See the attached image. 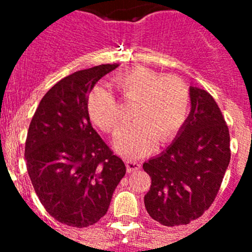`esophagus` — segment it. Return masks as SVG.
Here are the masks:
<instances>
[{
	"instance_id": "1",
	"label": "esophagus",
	"mask_w": 252,
	"mask_h": 252,
	"mask_svg": "<svg viewBox=\"0 0 252 252\" xmlns=\"http://www.w3.org/2000/svg\"><path fill=\"white\" fill-rule=\"evenodd\" d=\"M126 164V169H127V173H133V171H137L141 168V164L139 161H136L135 159H127L125 161Z\"/></svg>"
}]
</instances>
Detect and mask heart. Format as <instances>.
<instances>
[{"label": "heart", "instance_id": "heart-1", "mask_svg": "<svg viewBox=\"0 0 252 252\" xmlns=\"http://www.w3.org/2000/svg\"><path fill=\"white\" fill-rule=\"evenodd\" d=\"M121 98L135 103L131 125L116 133L115 149L126 157H142L160 142H168L184 125L189 91L183 79L162 75L145 66L128 69L113 79ZM87 108L92 121L107 132H115L122 121L120 106L107 87L97 86L88 95Z\"/></svg>", "mask_w": 252, "mask_h": 252}]
</instances>
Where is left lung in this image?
I'll return each instance as SVG.
<instances>
[{"instance_id":"obj_1","label":"left lung","mask_w":252,"mask_h":252,"mask_svg":"<svg viewBox=\"0 0 252 252\" xmlns=\"http://www.w3.org/2000/svg\"><path fill=\"white\" fill-rule=\"evenodd\" d=\"M190 112L174 141L144 162L150 190L148 213L162 226L188 224L215 201L230 164V132L220 107L207 91L189 87Z\"/></svg>"}]
</instances>
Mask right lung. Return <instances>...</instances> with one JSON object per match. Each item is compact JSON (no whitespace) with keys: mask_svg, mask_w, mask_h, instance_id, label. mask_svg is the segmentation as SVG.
<instances>
[{"mask_svg":"<svg viewBox=\"0 0 252 252\" xmlns=\"http://www.w3.org/2000/svg\"><path fill=\"white\" fill-rule=\"evenodd\" d=\"M119 64L78 70L51 87L29 126L25 160L46 212L83 228L107 213L126 166L92 127L88 94Z\"/></svg>","mask_w":252,"mask_h":252,"instance_id":"add662e5","label":"right lung"}]
</instances>
